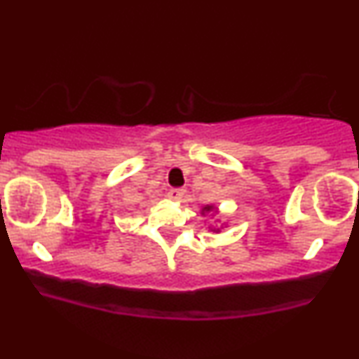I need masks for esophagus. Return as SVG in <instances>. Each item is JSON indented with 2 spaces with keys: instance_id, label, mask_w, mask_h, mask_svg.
Returning a JSON list of instances; mask_svg holds the SVG:
<instances>
[{
  "instance_id": "esophagus-1",
  "label": "esophagus",
  "mask_w": 359,
  "mask_h": 359,
  "mask_svg": "<svg viewBox=\"0 0 359 359\" xmlns=\"http://www.w3.org/2000/svg\"><path fill=\"white\" fill-rule=\"evenodd\" d=\"M167 196H168V199H172V201H182V197L185 196V191L184 189H170Z\"/></svg>"
}]
</instances>
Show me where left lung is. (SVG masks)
Returning a JSON list of instances; mask_svg holds the SVG:
<instances>
[{"label":"left lung","mask_w":359,"mask_h":359,"mask_svg":"<svg viewBox=\"0 0 359 359\" xmlns=\"http://www.w3.org/2000/svg\"><path fill=\"white\" fill-rule=\"evenodd\" d=\"M212 211L217 212V208H214V205H211V204L204 205V208H203V214H208V212H212ZM209 229H211V231H214V233H219V228H209Z\"/></svg>","instance_id":"obj_1"}]
</instances>
